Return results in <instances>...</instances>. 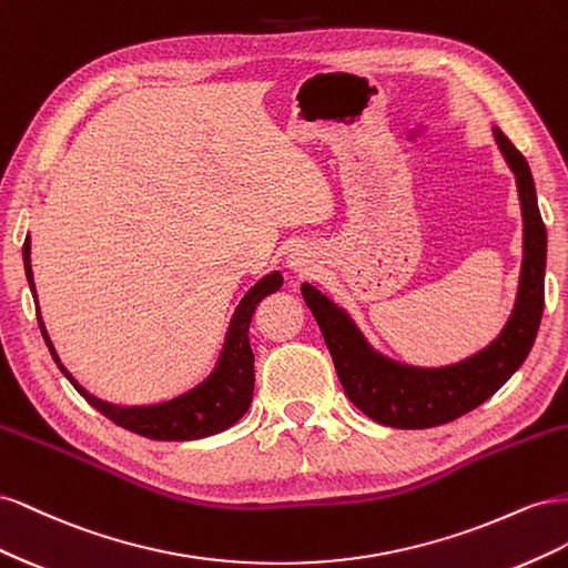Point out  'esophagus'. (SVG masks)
I'll return each mask as SVG.
<instances>
[{
    "label": "esophagus",
    "instance_id": "1",
    "mask_svg": "<svg viewBox=\"0 0 568 568\" xmlns=\"http://www.w3.org/2000/svg\"><path fill=\"white\" fill-rule=\"evenodd\" d=\"M288 267L294 270L301 277H307V274L315 272L317 263H315V255L307 251V248H296L294 253L288 255Z\"/></svg>",
    "mask_w": 568,
    "mask_h": 568
}]
</instances>
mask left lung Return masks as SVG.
I'll use <instances>...</instances> for the list:
<instances>
[{
    "mask_svg": "<svg viewBox=\"0 0 568 568\" xmlns=\"http://www.w3.org/2000/svg\"><path fill=\"white\" fill-rule=\"evenodd\" d=\"M509 168L517 175L524 213V265L517 305L503 334L488 348L450 367L422 369L374 353L351 317L311 284L301 286L332 353L338 382L351 403L374 422L393 428H432L467 415L521 367L536 341L545 307L547 234L536 201V184L521 151L495 128Z\"/></svg>",
    "mask_w": 568,
    "mask_h": 568,
    "instance_id": "1",
    "label": "left lung"
}]
</instances>
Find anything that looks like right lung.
Returning a JSON list of instances; mask_svg holds the SVG:
<instances>
[{
    "label": "right lung",
    "instance_id": "add662e5",
    "mask_svg": "<svg viewBox=\"0 0 568 568\" xmlns=\"http://www.w3.org/2000/svg\"><path fill=\"white\" fill-rule=\"evenodd\" d=\"M23 261H26V277L30 284L32 296H36V282H32V270H30V239L23 244ZM282 286V274L272 272L267 277L257 282L248 294L239 303L236 313L230 322L227 341L222 346L217 367L213 374L199 384L196 388L186 390L180 398H173L161 405H146V407H115L109 403L97 400L84 388H80L73 376L59 365V357L51 348V341L44 332L42 317L38 315L42 336L47 346L54 355L59 369L71 379V384L78 388V393L88 400L101 415L109 417L113 424L128 428L132 434H140L151 440H196L225 432L232 424H236L246 415L253 400V351L248 343V324L253 320V313L257 303L265 296L280 291Z\"/></svg>",
    "mask_w": 568,
    "mask_h": 568
}]
</instances>
